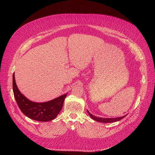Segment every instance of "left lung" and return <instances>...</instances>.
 Segmentation results:
<instances>
[{
  "instance_id": "1",
  "label": "left lung",
  "mask_w": 155,
  "mask_h": 155,
  "mask_svg": "<svg viewBox=\"0 0 155 155\" xmlns=\"http://www.w3.org/2000/svg\"><path fill=\"white\" fill-rule=\"evenodd\" d=\"M87 112L88 113V114L90 115V116L91 117L92 119H93L94 120L97 121V122H101V123H113V122H117L120 121V120H122L123 118H124L127 115H126L124 116L121 117H117V118H101V117H97L96 116L93 115L88 110H87Z\"/></svg>"
}]
</instances>
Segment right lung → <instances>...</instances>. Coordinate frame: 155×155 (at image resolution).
Segmentation results:
<instances>
[{"label":"right lung","instance_id":"right-lung-1","mask_svg":"<svg viewBox=\"0 0 155 155\" xmlns=\"http://www.w3.org/2000/svg\"><path fill=\"white\" fill-rule=\"evenodd\" d=\"M13 91L16 103L21 110L28 118L38 121H50L56 118L61 110L67 94L61 95L45 102H32L21 93L17 87L15 74L13 75Z\"/></svg>","mask_w":155,"mask_h":155}]
</instances>
